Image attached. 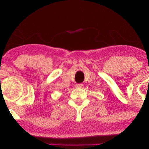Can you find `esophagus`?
Here are the masks:
<instances>
[{"instance_id":"34e87169","label":"esophagus","mask_w":149,"mask_h":149,"mask_svg":"<svg viewBox=\"0 0 149 149\" xmlns=\"http://www.w3.org/2000/svg\"><path fill=\"white\" fill-rule=\"evenodd\" d=\"M83 86H84V85H83L82 84H76V86H77V87H78V88L83 87Z\"/></svg>"}]
</instances>
